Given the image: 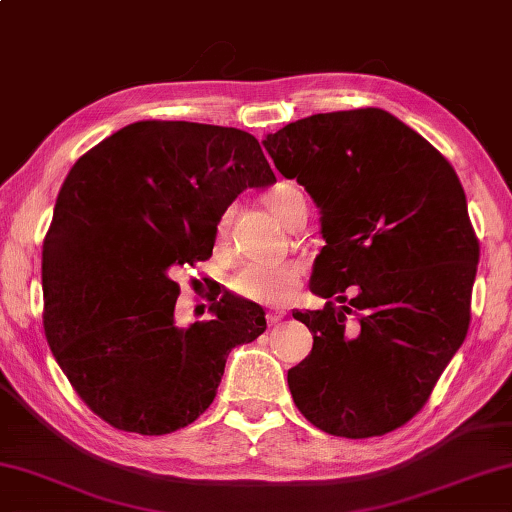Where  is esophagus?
Returning a JSON list of instances; mask_svg holds the SVG:
<instances>
[{
    "mask_svg": "<svg viewBox=\"0 0 512 512\" xmlns=\"http://www.w3.org/2000/svg\"><path fill=\"white\" fill-rule=\"evenodd\" d=\"M283 316H285V310H269L267 312V323L269 325H278L283 321Z\"/></svg>",
    "mask_w": 512,
    "mask_h": 512,
    "instance_id": "esophagus-1",
    "label": "esophagus"
}]
</instances>
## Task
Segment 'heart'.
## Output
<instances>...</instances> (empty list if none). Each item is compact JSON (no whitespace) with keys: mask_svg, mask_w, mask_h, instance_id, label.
I'll use <instances>...</instances> for the list:
<instances>
[{"mask_svg":"<svg viewBox=\"0 0 512 512\" xmlns=\"http://www.w3.org/2000/svg\"><path fill=\"white\" fill-rule=\"evenodd\" d=\"M265 205L269 211L281 220L285 227L292 225V220L301 209H307L303 191L292 182H278L265 194ZM229 216L220 218L218 231H225ZM303 276V265L298 260H254L245 263L238 272L231 276V289L238 296L249 301L265 305H281L296 292Z\"/></svg>","mask_w":512,"mask_h":512,"instance_id":"b5f03b06","label":"heart"}]
</instances>
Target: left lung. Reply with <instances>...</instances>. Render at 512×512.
<instances>
[{
  "label": "left lung",
  "instance_id": "1",
  "mask_svg": "<svg viewBox=\"0 0 512 512\" xmlns=\"http://www.w3.org/2000/svg\"><path fill=\"white\" fill-rule=\"evenodd\" d=\"M265 151L303 185L325 247L310 289L359 312H294L312 352L287 372L296 408L334 437H381L410 421L466 339L479 243L464 187L432 144L383 109L316 113L267 133Z\"/></svg>",
  "mask_w": 512,
  "mask_h": 512
}]
</instances>
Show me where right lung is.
Wrapping results in <instances>:
<instances>
[{
    "mask_svg": "<svg viewBox=\"0 0 512 512\" xmlns=\"http://www.w3.org/2000/svg\"><path fill=\"white\" fill-rule=\"evenodd\" d=\"M274 182L252 133L198 122H133L75 162L44 238V332L100 419L169 435L211 406L265 312L225 294L211 321L178 327L171 272L211 256L238 194Z\"/></svg>",
    "mask_w": 512,
    "mask_h": 512,
    "instance_id": "right-lung-1",
    "label": "right lung"
}]
</instances>
